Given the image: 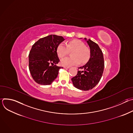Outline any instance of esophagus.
<instances>
[{
    "instance_id": "1",
    "label": "esophagus",
    "mask_w": 133,
    "mask_h": 133,
    "mask_svg": "<svg viewBox=\"0 0 133 133\" xmlns=\"http://www.w3.org/2000/svg\"><path fill=\"white\" fill-rule=\"evenodd\" d=\"M64 68L65 69H68L69 67H65V66H64Z\"/></svg>"
}]
</instances>
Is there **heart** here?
Returning a JSON list of instances; mask_svg holds the SVG:
<instances>
[{
  "label": "heart",
  "instance_id": "b5f03b06",
  "mask_svg": "<svg viewBox=\"0 0 133 133\" xmlns=\"http://www.w3.org/2000/svg\"><path fill=\"white\" fill-rule=\"evenodd\" d=\"M71 52L72 57H67L62 59L61 65L65 67L78 65L81 63H86L90 57L89 50L85 47V45L81 41L74 39L68 42L66 46L61 43L57 48L56 51L58 56L61 58H63L68 52Z\"/></svg>",
  "mask_w": 133,
  "mask_h": 133
}]
</instances>
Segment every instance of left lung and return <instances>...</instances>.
<instances>
[{
	"mask_svg": "<svg viewBox=\"0 0 133 133\" xmlns=\"http://www.w3.org/2000/svg\"><path fill=\"white\" fill-rule=\"evenodd\" d=\"M84 40L89 47L90 57L84 66L79 68L83 70H78L77 75L71 78V81L75 87L86 91L92 89L100 81L104 71V61L99 46L86 38Z\"/></svg>",
	"mask_w": 133,
	"mask_h": 133,
	"instance_id": "left-lung-1",
	"label": "left lung"
}]
</instances>
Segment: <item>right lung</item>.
<instances>
[{"mask_svg":"<svg viewBox=\"0 0 133 133\" xmlns=\"http://www.w3.org/2000/svg\"><path fill=\"white\" fill-rule=\"evenodd\" d=\"M64 41L62 36L50 35L32 45L29 54V69L35 82L48 85L57 77L59 69L63 67L57 66L59 59L56 49Z\"/></svg>","mask_w":133,"mask_h":133,"instance_id":"1","label":"right lung"}]
</instances>
